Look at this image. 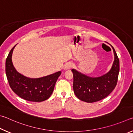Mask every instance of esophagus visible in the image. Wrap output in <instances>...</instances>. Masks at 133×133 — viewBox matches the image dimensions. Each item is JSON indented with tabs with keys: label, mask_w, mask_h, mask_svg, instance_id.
I'll list each match as a JSON object with an SVG mask.
<instances>
[{
	"label": "esophagus",
	"mask_w": 133,
	"mask_h": 133,
	"mask_svg": "<svg viewBox=\"0 0 133 133\" xmlns=\"http://www.w3.org/2000/svg\"><path fill=\"white\" fill-rule=\"evenodd\" d=\"M72 66V64L71 62H67L64 65V69L65 70H68V69H69L71 68V67Z\"/></svg>",
	"instance_id": "esophagus-1"
}]
</instances>
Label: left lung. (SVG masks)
I'll return each instance as SVG.
<instances>
[{
    "instance_id": "8db88e82",
    "label": "left lung",
    "mask_w": 133,
    "mask_h": 133,
    "mask_svg": "<svg viewBox=\"0 0 133 133\" xmlns=\"http://www.w3.org/2000/svg\"><path fill=\"white\" fill-rule=\"evenodd\" d=\"M111 46L115 59L110 70L104 75L99 77H90L75 69H72L74 75V92L81 101L87 103L99 101L108 96L115 88L119 73V59L113 46Z\"/></svg>"
}]
</instances>
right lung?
Wrapping results in <instances>:
<instances>
[{
    "instance_id": "1",
    "label": "right lung",
    "mask_w": 133,
    "mask_h": 133,
    "mask_svg": "<svg viewBox=\"0 0 133 133\" xmlns=\"http://www.w3.org/2000/svg\"><path fill=\"white\" fill-rule=\"evenodd\" d=\"M16 45L10 50L6 61V74L11 89L18 96L28 101L39 102L48 99L52 94L61 72L38 78L23 75L16 71L11 59Z\"/></svg>"
}]
</instances>
